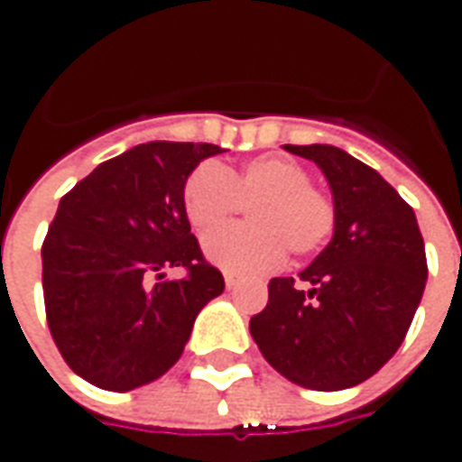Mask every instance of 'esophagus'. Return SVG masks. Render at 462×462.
<instances>
[{
    "mask_svg": "<svg viewBox=\"0 0 462 462\" xmlns=\"http://www.w3.org/2000/svg\"><path fill=\"white\" fill-rule=\"evenodd\" d=\"M225 284H227V290H232V287H237L240 284V274L237 272H225Z\"/></svg>",
    "mask_w": 462,
    "mask_h": 462,
    "instance_id": "1",
    "label": "esophagus"
}]
</instances>
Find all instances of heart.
<instances>
[{"label": "heart", "mask_w": 462, "mask_h": 462, "mask_svg": "<svg viewBox=\"0 0 462 462\" xmlns=\"http://www.w3.org/2000/svg\"><path fill=\"white\" fill-rule=\"evenodd\" d=\"M310 180V171L284 155H257L237 171L205 161L185 178L182 210L198 235H210L250 205L252 222L208 237L205 254L222 270H272L287 250L314 254L334 232V200Z\"/></svg>", "instance_id": "b5f03b06"}]
</instances>
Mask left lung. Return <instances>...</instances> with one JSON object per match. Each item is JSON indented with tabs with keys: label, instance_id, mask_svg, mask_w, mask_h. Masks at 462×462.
Returning a JSON list of instances; mask_svg holds the SVG:
<instances>
[{
	"label": "left lung",
	"instance_id": "1",
	"mask_svg": "<svg viewBox=\"0 0 462 462\" xmlns=\"http://www.w3.org/2000/svg\"><path fill=\"white\" fill-rule=\"evenodd\" d=\"M321 168L334 192V237L294 277L270 280L250 319L262 356L314 391L374 376L406 339L428 280L416 212L374 168L334 145H284Z\"/></svg>",
	"mask_w": 462,
	"mask_h": 462
}]
</instances>
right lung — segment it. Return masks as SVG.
I'll use <instances>...</instances> for the list:
<instances>
[{"instance_id":"1","label":"right lung","mask_w":462,"mask_h":462,"mask_svg":"<svg viewBox=\"0 0 462 462\" xmlns=\"http://www.w3.org/2000/svg\"><path fill=\"white\" fill-rule=\"evenodd\" d=\"M212 143L152 141L101 162L66 192L42 245L49 331L74 374L131 391L180 358L192 321L225 290L182 210ZM168 269L183 277L165 281Z\"/></svg>"}]
</instances>
